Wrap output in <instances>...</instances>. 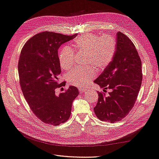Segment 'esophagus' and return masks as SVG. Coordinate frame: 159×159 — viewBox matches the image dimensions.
Segmentation results:
<instances>
[{
  "instance_id": "esophagus-1",
  "label": "esophagus",
  "mask_w": 159,
  "mask_h": 159,
  "mask_svg": "<svg viewBox=\"0 0 159 159\" xmlns=\"http://www.w3.org/2000/svg\"><path fill=\"white\" fill-rule=\"evenodd\" d=\"M79 90H80V93H84V92H85L88 91V89L84 88H79Z\"/></svg>"
}]
</instances>
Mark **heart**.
Returning a JSON list of instances; mask_svg holds the SVG:
<instances>
[{
  "label": "heart",
  "mask_w": 159,
  "mask_h": 159,
  "mask_svg": "<svg viewBox=\"0 0 159 159\" xmlns=\"http://www.w3.org/2000/svg\"><path fill=\"white\" fill-rule=\"evenodd\" d=\"M79 53L87 54V62L98 71L105 70L112 61L116 50V42L113 37L108 35L100 36L89 33L76 39L72 45ZM59 61L62 69L70 70L74 66L75 53L71 48L65 46L59 51ZM96 75L93 67L74 69L68 73L67 80L71 85L84 87Z\"/></svg>",
  "instance_id": "1"
}]
</instances>
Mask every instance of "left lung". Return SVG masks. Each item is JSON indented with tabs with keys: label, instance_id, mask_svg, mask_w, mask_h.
<instances>
[{
	"label": "left lung",
	"instance_id": "obj_1",
	"mask_svg": "<svg viewBox=\"0 0 159 159\" xmlns=\"http://www.w3.org/2000/svg\"><path fill=\"white\" fill-rule=\"evenodd\" d=\"M143 80L142 63L134 43L124 33L116 34V50L112 61L94 83L108 96L98 92L94 112L102 121L114 123L126 116L137 99Z\"/></svg>",
	"mask_w": 159,
	"mask_h": 159
}]
</instances>
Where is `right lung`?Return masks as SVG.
Returning a JSON list of instances; mask_svg holds the SVG:
<instances>
[{
	"label": "right lung",
	"mask_w": 159,
	"mask_h": 159,
	"mask_svg": "<svg viewBox=\"0 0 159 159\" xmlns=\"http://www.w3.org/2000/svg\"><path fill=\"white\" fill-rule=\"evenodd\" d=\"M76 36L44 31L32 37L21 50L18 71L24 97L34 114L49 125L57 126L69 119L73 101L79 95L73 85L56 93L66 85L59 82L58 49Z\"/></svg>",
	"instance_id": "add662e5"
}]
</instances>
